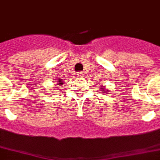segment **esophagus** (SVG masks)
I'll use <instances>...</instances> for the list:
<instances>
[{"mask_svg": "<svg viewBox=\"0 0 160 160\" xmlns=\"http://www.w3.org/2000/svg\"><path fill=\"white\" fill-rule=\"evenodd\" d=\"M76 76H77L79 78H82L83 76H84V74H83V72H77Z\"/></svg>", "mask_w": 160, "mask_h": 160, "instance_id": "esophagus-1", "label": "esophagus"}]
</instances>
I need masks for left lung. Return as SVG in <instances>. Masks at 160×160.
Returning a JSON list of instances; mask_svg holds the SVG:
<instances>
[{
    "label": "left lung",
    "instance_id": "left-lung-1",
    "mask_svg": "<svg viewBox=\"0 0 160 160\" xmlns=\"http://www.w3.org/2000/svg\"><path fill=\"white\" fill-rule=\"evenodd\" d=\"M101 90H102V92H103V93H107V89H105L104 87H102V88H101Z\"/></svg>",
    "mask_w": 160,
    "mask_h": 160
}]
</instances>
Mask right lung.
<instances>
[{
  "label": "right lung",
  "instance_id": "obj_1",
  "mask_svg": "<svg viewBox=\"0 0 160 160\" xmlns=\"http://www.w3.org/2000/svg\"><path fill=\"white\" fill-rule=\"evenodd\" d=\"M57 81H58V83L57 84H58L59 85H63V80H62V79H60V78H57ZM58 85V86H59Z\"/></svg>",
  "mask_w": 160,
  "mask_h": 160
}]
</instances>
